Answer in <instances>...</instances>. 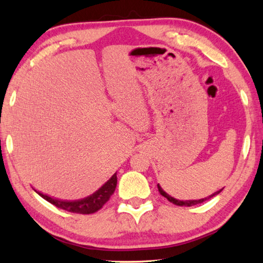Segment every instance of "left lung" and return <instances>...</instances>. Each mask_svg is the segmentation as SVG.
Listing matches in <instances>:
<instances>
[{
    "label": "left lung",
    "instance_id": "8db88e82",
    "mask_svg": "<svg viewBox=\"0 0 263 263\" xmlns=\"http://www.w3.org/2000/svg\"><path fill=\"white\" fill-rule=\"evenodd\" d=\"M157 186H158V191H159V193H160L161 195H163V197H165L167 200L170 201V202L174 203V204H176V205H180V206H191V205H195V204L202 203L203 201L208 200V199H210V198H212V197H215V195H217L218 193H220V192H221V190H220V191H217V192H215L214 194H211L210 197H208V198H204V199H200V200H187V201H181V200H177V199L172 198L171 195L167 194V193L164 191V190L159 186V184H158Z\"/></svg>",
    "mask_w": 263,
    "mask_h": 263
}]
</instances>
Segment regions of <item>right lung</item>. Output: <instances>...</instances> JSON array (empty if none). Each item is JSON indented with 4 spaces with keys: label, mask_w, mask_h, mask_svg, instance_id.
Listing matches in <instances>:
<instances>
[{
    "label": "right lung",
    "mask_w": 263,
    "mask_h": 263,
    "mask_svg": "<svg viewBox=\"0 0 263 263\" xmlns=\"http://www.w3.org/2000/svg\"><path fill=\"white\" fill-rule=\"evenodd\" d=\"M116 183H117V177H116V173L111 176L109 180L106 182L104 185L100 187L98 191L91 194L90 197L85 198L82 200H78V201H62V200H58L48 197L46 194H43L38 191H35L41 195L42 198L48 201L49 203H52L54 205H57L58 208L66 210L69 212H73V214H81V215H90L95 214L98 210L103 208V205L107 202L109 200L110 195L114 193L115 187H116Z\"/></svg>",
    "instance_id": "right-lung-1"
}]
</instances>
